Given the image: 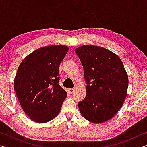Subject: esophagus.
I'll return each instance as SVG.
<instances>
[{
	"label": "esophagus",
	"instance_id": "1",
	"mask_svg": "<svg viewBox=\"0 0 147 147\" xmlns=\"http://www.w3.org/2000/svg\"><path fill=\"white\" fill-rule=\"evenodd\" d=\"M68 91H69V93H70V94H73V93H74V92L75 91V88H70V89H68Z\"/></svg>",
	"mask_w": 147,
	"mask_h": 147
}]
</instances>
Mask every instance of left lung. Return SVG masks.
Segmentation results:
<instances>
[{"label":"left lung","mask_w":147,"mask_h":147,"mask_svg":"<svg viewBox=\"0 0 147 147\" xmlns=\"http://www.w3.org/2000/svg\"><path fill=\"white\" fill-rule=\"evenodd\" d=\"M82 64L86 96L78 102L87 120L102 123L115 116L127 95L128 77L120 58L105 48L88 45L75 49Z\"/></svg>","instance_id":"8db88e82"}]
</instances>
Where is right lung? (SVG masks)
<instances>
[{"mask_svg": "<svg viewBox=\"0 0 147 147\" xmlns=\"http://www.w3.org/2000/svg\"><path fill=\"white\" fill-rule=\"evenodd\" d=\"M69 51L64 45L36 50L19 66L14 89L22 108L30 119L45 123L58 115L67 92L59 85V64Z\"/></svg>", "mask_w": 147, "mask_h": 147, "instance_id": "obj_1", "label": "right lung"}]
</instances>
